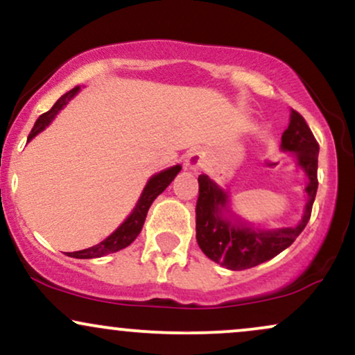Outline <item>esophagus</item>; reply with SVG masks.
Masks as SVG:
<instances>
[{
	"instance_id": "1",
	"label": "esophagus",
	"mask_w": 355,
	"mask_h": 355,
	"mask_svg": "<svg viewBox=\"0 0 355 355\" xmlns=\"http://www.w3.org/2000/svg\"><path fill=\"white\" fill-rule=\"evenodd\" d=\"M203 162H205V157L200 152H191L185 158V168L198 170L203 166Z\"/></svg>"
}]
</instances>
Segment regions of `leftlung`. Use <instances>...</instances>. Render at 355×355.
<instances>
[{"mask_svg":"<svg viewBox=\"0 0 355 355\" xmlns=\"http://www.w3.org/2000/svg\"><path fill=\"white\" fill-rule=\"evenodd\" d=\"M280 146L285 152H295L299 166H302L309 177V185L305 189L309 200L304 217L295 227L255 230L252 227L232 223L230 218L222 215V210L227 207L225 191H222L207 175L198 177V198L195 207L198 247L209 259L230 270H245L274 259L294 243L311 218L317 187H319L317 180L319 144L309 128L307 121L295 110H292L291 123L284 132Z\"/></svg>","mask_w":355,"mask_h":355,"instance_id":"obj_1","label":"left lung"}]
</instances>
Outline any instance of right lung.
Segmentation results:
<instances>
[{"instance_id":"1","label":"right lung","mask_w":355,"mask_h":355,"mask_svg":"<svg viewBox=\"0 0 355 355\" xmlns=\"http://www.w3.org/2000/svg\"><path fill=\"white\" fill-rule=\"evenodd\" d=\"M78 89L80 87H75L68 93H64V95L61 96L55 105H53L51 110H48L46 113H43V115L38 116V120L35 121V126L31 128L30 135H28V141L50 125V121L55 118L56 113H58L60 110L63 108L64 105H67L68 101L76 95V93H78ZM180 168H182L180 165H175L172 168L164 170V172H160L158 175H155V177L150 178L148 183H146L144 193H141L140 200L137 203L135 210L132 211V215H130V217L126 218L108 239H105L103 242H100L98 245L95 247L85 248V250H78V252H70V257H75V259H96V257L113 254V252H118L121 250V248L128 247L141 232L146 214H148V209L152 207L153 200L166 189V187L170 185V183H172L173 178L177 177V173L180 172Z\"/></svg>"}]
</instances>
